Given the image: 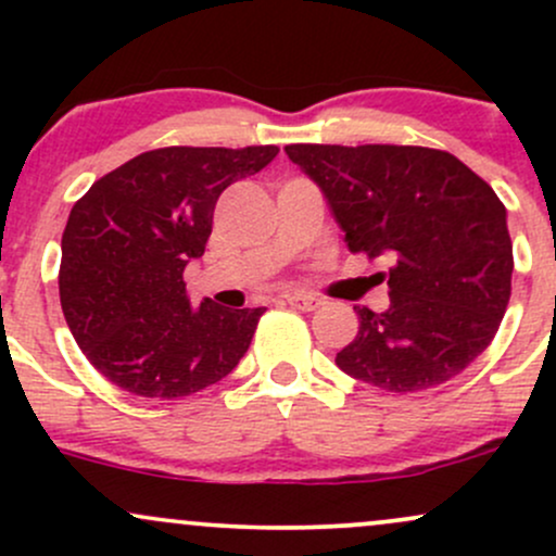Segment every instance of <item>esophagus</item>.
Instances as JSON below:
<instances>
[{
    "instance_id": "esophagus-1",
    "label": "esophagus",
    "mask_w": 556,
    "mask_h": 556,
    "mask_svg": "<svg viewBox=\"0 0 556 556\" xmlns=\"http://www.w3.org/2000/svg\"><path fill=\"white\" fill-rule=\"evenodd\" d=\"M285 300L298 311H316L318 305H321V300L314 295H305V292H287Z\"/></svg>"
}]
</instances>
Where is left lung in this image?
<instances>
[{
    "mask_svg": "<svg viewBox=\"0 0 556 556\" xmlns=\"http://www.w3.org/2000/svg\"><path fill=\"white\" fill-rule=\"evenodd\" d=\"M321 188L353 253L379 258L389 308L358 311L337 353L353 379L420 392L455 379L494 340L513 290L507 208L457 156L424 146H285Z\"/></svg>",
    "mask_w": 556,
    "mask_h": 556,
    "instance_id": "obj_1",
    "label": "left lung"
}]
</instances>
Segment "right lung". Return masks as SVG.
Here are the masks:
<instances>
[{
    "mask_svg": "<svg viewBox=\"0 0 556 556\" xmlns=\"http://www.w3.org/2000/svg\"><path fill=\"white\" fill-rule=\"evenodd\" d=\"M277 154V146L146 151L75 203L62 235V314L112 384L138 397H188L248 353L264 308L190 305L182 271L206 251L222 190Z\"/></svg>",
    "mask_w": 556,
    "mask_h": 556,
    "instance_id": "right-lung-1",
    "label": "right lung"
}]
</instances>
